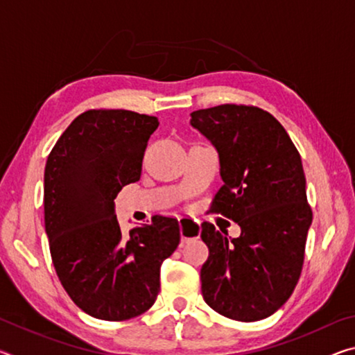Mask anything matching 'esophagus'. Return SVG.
<instances>
[{
    "mask_svg": "<svg viewBox=\"0 0 355 355\" xmlns=\"http://www.w3.org/2000/svg\"><path fill=\"white\" fill-rule=\"evenodd\" d=\"M178 224H180V233H182V244L188 243L189 239H197L200 236V227L192 219L182 218L178 219Z\"/></svg>",
    "mask_w": 355,
    "mask_h": 355,
    "instance_id": "1",
    "label": "esophagus"
}]
</instances>
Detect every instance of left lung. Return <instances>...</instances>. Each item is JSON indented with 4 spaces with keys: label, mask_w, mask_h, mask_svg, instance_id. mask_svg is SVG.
Wrapping results in <instances>:
<instances>
[{
    "label": "left lung",
    "mask_w": 355,
    "mask_h": 355,
    "mask_svg": "<svg viewBox=\"0 0 355 355\" xmlns=\"http://www.w3.org/2000/svg\"><path fill=\"white\" fill-rule=\"evenodd\" d=\"M191 125L219 153L224 184L209 213L241 227L238 238H227L211 222L202 224L209 250L202 296L230 320H264L286 302L302 271L313 213L300 155L279 120L257 106L199 110Z\"/></svg>",
    "instance_id": "left-lung-1"
}]
</instances>
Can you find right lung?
Segmentation results:
<instances>
[{
  "label": "right lung",
  "mask_w": 355,
  "mask_h": 355,
  "mask_svg": "<svg viewBox=\"0 0 355 355\" xmlns=\"http://www.w3.org/2000/svg\"><path fill=\"white\" fill-rule=\"evenodd\" d=\"M158 119L127 110H89L48 155L45 232L56 274L87 315L125 321L142 315L159 293V269L180 243L175 218L123 235L114 199L141 178L144 152Z\"/></svg>",
  "instance_id": "1"
}]
</instances>
